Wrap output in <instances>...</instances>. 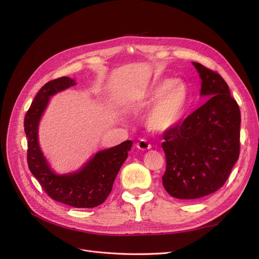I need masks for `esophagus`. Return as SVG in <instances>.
Wrapping results in <instances>:
<instances>
[{"label":"esophagus","mask_w":259,"mask_h":259,"mask_svg":"<svg viewBox=\"0 0 259 259\" xmlns=\"http://www.w3.org/2000/svg\"><path fill=\"white\" fill-rule=\"evenodd\" d=\"M136 147L139 149V150H142V151H146V150H150L152 148L151 144L148 142V140L146 139H139L137 142H136Z\"/></svg>","instance_id":"obj_1"}]
</instances>
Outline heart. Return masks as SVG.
Returning <instances> with one entry per match:
<instances>
[{
  "mask_svg": "<svg viewBox=\"0 0 259 259\" xmlns=\"http://www.w3.org/2000/svg\"><path fill=\"white\" fill-rule=\"evenodd\" d=\"M152 105L146 113L147 125L165 132L178 125L188 102L187 87L180 80H162L138 98L139 105Z\"/></svg>",
  "mask_w": 259,
  "mask_h": 259,
  "instance_id": "b5f03b06",
  "label": "heart"
}]
</instances>
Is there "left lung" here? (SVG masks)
<instances>
[{
	"label": "left lung",
	"mask_w": 259,
	"mask_h": 259,
	"mask_svg": "<svg viewBox=\"0 0 259 259\" xmlns=\"http://www.w3.org/2000/svg\"><path fill=\"white\" fill-rule=\"evenodd\" d=\"M209 98L182 123L165 131L162 185L173 198L194 200L220 189L239 158L240 109L223 77L192 63Z\"/></svg>",
	"instance_id": "obj_1"
}]
</instances>
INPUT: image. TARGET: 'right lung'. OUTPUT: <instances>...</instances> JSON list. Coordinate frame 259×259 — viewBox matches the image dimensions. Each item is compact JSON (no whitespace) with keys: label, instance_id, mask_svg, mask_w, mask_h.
<instances>
[{"label":"right lung","instance_id":"1","mask_svg":"<svg viewBox=\"0 0 259 259\" xmlns=\"http://www.w3.org/2000/svg\"><path fill=\"white\" fill-rule=\"evenodd\" d=\"M75 85V80L64 76L50 80L41 87L24 118L27 138V164L46 193L59 203L76 208L97 207L111 192L113 182L126 160L133 142L98 152L79 171L58 175L52 171L38 144V124L50 97Z\"/></svg>","mask_w":259,"mask_h":259}]
</instances>
